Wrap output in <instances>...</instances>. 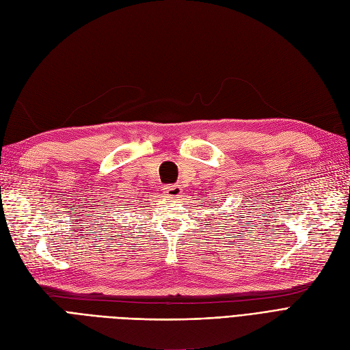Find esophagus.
<instances>
[{
    "label": "esophagus",
    "mask_w": 350,
    "mask_h": 350,
    "mask_svg": "<svg viewBox=\"0 0 350 350\" xmlns=\"http://www.w3.org/2000/svg\"><path fill=\"white\" fill-rule=\"evenodd\" d=\"M163 189H165V194H166L167 197H179V196L183 194L181 185H176V184H174V185H166Z\"/></svg>",
    "instance_id": "obj_1"
}]
</instances>
